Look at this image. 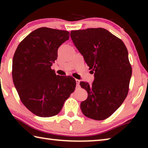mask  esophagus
I'll list each match as a JSON object with an SVG mask.
<instances>
[{"label":"esophagus","mask_w":148,"mask_h":148,"mask_svg":"<svg viewBox=\"0 0 148 148\" xmlns=\"http://www.w3.org/2000/svg\"><path fill=\"white\" fill-rule=\"evenodd\" d=\"M76 86L77 87H79V82L80 81L79 79H76Z\"/></svg>","instance_id":"34e87169"}]
</instances>
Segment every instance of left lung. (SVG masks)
Returning <instances> with one entry per match:
<instances>
[{
    "label": "left lung",
    "instance_id": "obj_1",
    "mask_svg": "<svg viewBox=\"0 0 148 148\" xmlns=\"http://www.w3.org/2000/svg\"><path fill=\"white\" fill-rule=\"evenodd\" d=\"M75 46L94 73V82H80L88 93L82 112L95 120L112 116L126 99L132 75L128 51L121 39L103 28L72 31Z\"/></svg>",
    "mask_w": 148,
    "mask_h": 148
}]
</instances>
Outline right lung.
I'll use <instances>...</instances> for the list:
<instances>
[{"label":"right lung","mask_w":148,"mask_h":148,"mask_svg":"<svg viewBox=\"0 0 148 148\" xmlns=\"http://www.w3.org/2000/svg\"><path fill=\"white\" fill-rule=\"evenodd\" d=\"M69 32L41 27L20 42L12 62V78L20 100L37 116L58 114L73 92L76 80L56 75L51 69L61 45L69 39Z\"/></svg>","instance_id":"1"}]
</instances>
